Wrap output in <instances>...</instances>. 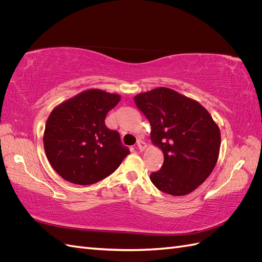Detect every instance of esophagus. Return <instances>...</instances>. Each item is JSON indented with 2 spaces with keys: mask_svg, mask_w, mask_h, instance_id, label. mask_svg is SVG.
Returning <instances> with one entry per match:
<instances>
[{
  "mask_svg": "<svg viewBox=\"0 0 262 262\" xmlns=\"http://www.w3.org/2000/svg\"><path fill=\"white\" fill-rule=\"evenodd\" d=\"M137 147L139 148V150H140V152H142V150H144V149H145V147H146V144H145V142H144V141H142V140H138V143H137Z\"/></svg>",
  "mask_w": 262,
  "mask_h": 262,
  "instance_id": "1",
  "label": "esophagus"
}]
</instances>
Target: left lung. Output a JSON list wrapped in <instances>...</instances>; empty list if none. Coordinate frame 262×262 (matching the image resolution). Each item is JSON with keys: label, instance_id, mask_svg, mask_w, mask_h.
Returning <instances> with one entry per match:
<instances>
[{"label": "left lung", "instance_id": "1", "mask_svg": "<svg viewBox=\"0 0 262 262\" xmlns=\"http://www.w3.org/2000/svg\"><path fill=\"white\" fill-rule=\"evenodd\" d=\"M150 124V140L164 153L160 170L150 181L171 195L192 192L217 162L221 133L208 110L170 89L158 87L134 97Z\"/></svg>", "mask_w": 262, "mask_h": 262}]
</instances>
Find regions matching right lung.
<instances>
[{"label":"right lung","instance_id":"right-lung-1","mask_svg":"<svg viewBox=\"0 0 262 262\" xmlns=\"http://www.w3.org/2000/svg\"><path fill=\"white\" fill-rule=\"evenodd\" d=\"M120 100L117 94L89 90L54 108L43 145L53 169L72 184L92 185L108 177L130 154L105 119Z\"/></svg>","mask_w":262,"mask_h":262}]
</instances>
